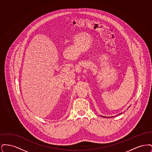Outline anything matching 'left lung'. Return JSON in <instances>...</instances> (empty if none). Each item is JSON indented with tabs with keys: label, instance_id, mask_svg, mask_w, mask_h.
<instances>
[{
	"label": "left lung",
	"instance_id": "left-lung-1",
	"mask_svg": "<svg viewBox=\"0 0 152 152\" xmlns=\"http://www.w3.org/2000/svg\"><path fill=\"white\" fill-rule=\"evenodd\" d=\"M120 114H121V113H120ZM102 117H104V116H102Z\"/></svg>",
	"mask_w": 152,
	"mask_h": 152
}]
</instances>
